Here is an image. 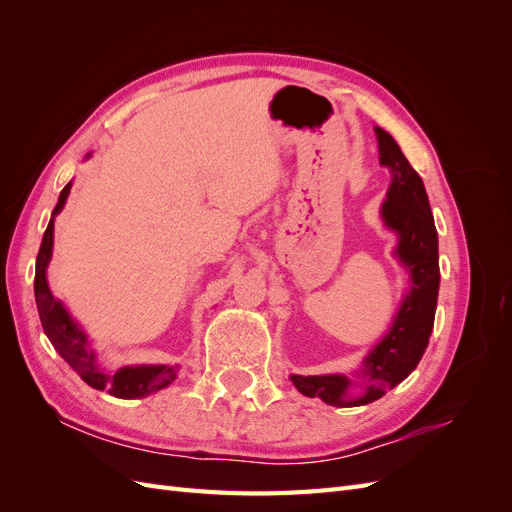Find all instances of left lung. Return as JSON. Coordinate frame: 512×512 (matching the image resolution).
<instances>
[{
	"mask_svg": "<svg viewBox=\"0 0 512 512\" xmlns=\"http://www.w3.org/2000/svg\"><path fill=\"white\" fill-rule=\"evenodd\" d=\"M374 132L378 138L380 166L389 168L391 173L389 190L380 207V220L397 237L393 258L406 271L408 288L399 301L389 331L365 354L361 367L352 376L290 374V382L301 395L320 397L324 404L335 408L371 404L404 382L423 359L438 307V230L433 224L423 179L410 166L389 132L378 126Z\"/></svg>",
	"mask_w": 512,
	"mask_h": 512,
	"instance_id": "1",
	"label": "left lung"
}]
</instances>
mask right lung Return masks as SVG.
Returning a JSON list of instances; mask_svg holds the SVG:
<instances>
[{"label":"right lung","instance_id":"obj_1","mask_svg":"<svg viewBox=\"0 0 512 512\" xmlns=\"http://www.w3.org/2000/svg\"><path fill=\"white\" fill-rule=\"evenodd\" d=\"M91 158V153H87ZM72 190V181L66 185L59 194L57 207L53 209L51 222L44 230L40 252L36 258V280H34V294L42 329L49 337L53 348L59 352L76 374H79L89 386H94L98 391L111 393L119 399H136L147 397L156 391L166 389L168 384H173L179 376V365H123L119 369H106L102 361L98 359L96 350L91 348V339L83 331V327L76 322L66 305L61 303L49 288V280H46V269L53 258V239H55V218L66 207V200Z\"/></svg>","mask_w":512,"mask_h":512}]
</instances>
